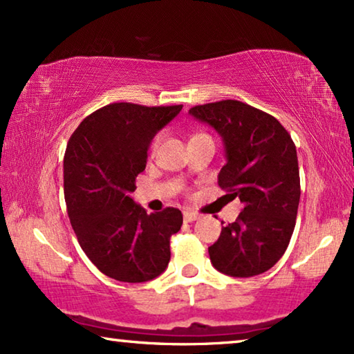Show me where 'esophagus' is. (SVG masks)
Returning a JSON list of instances; mask_svg holds the SVG:
<instances>
[{
  "instance_id": "1",
  "label": "esophagus",
  "mask_w": 354,
  "mask_h": 354,
  "mask_svg": "<svg viewBox=\"0 0 354 354\" xmlns=\"http://www.w3.org/2000/svg\"><path fill=\"white\" fill-rule=\"evenodd\" d=\"M183 219H185V222H193L196 219H200V216L196 214V212H192V211H185L183 212Z\"/></svg>"
}]
</instances>
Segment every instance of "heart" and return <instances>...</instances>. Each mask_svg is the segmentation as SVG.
Returning a JSON list of instances; mask_svg holds the SVG:
<instances>
[{"mask_svg": "<svg viewBox=\"0 0 354 354\" xmlns=\"http://www.w3.org/2000/svg\"><path fill=\"white\" fill-rule=\"evenodd\" d=\"M159 140H161V137H156V138H154V142H153V145H151V148H153V149H156V147L159 145Z\"/></svg>", "mask_w": 354, "mask_h": 354, "instance_id": "b5f03b06", "label": "heart"}]
</instances>
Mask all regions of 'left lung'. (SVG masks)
<instances>
[{"instance_id":"1","label":"left lung","mask_w":354,"mask_h":354,"mask_svg":"<svg viewBox=\"0 0 354 354\" xmlns=\"http://www.w3.org/2000/svg\"><path fill=\"white\" fill-rule=\"evenodd\" d=\"M193 118L222 137L225 166L219 187L243 205L235 222L222 227L211 263L230 277H253L282 258L292 239L299 205L297 147L274 115L236 100L195 106Z\"/></svg>"}]
</instances>
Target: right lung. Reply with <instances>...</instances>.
I'll return each mask as SVG.
<instances>
[{
  "label": "right lung",
  "mask_w": 354,
  "mask_h": 354,
  "mask_svg": "<svg viewBox=\"0 0 354 354\" xmlns=\"http://www.w3.org/2000/svg\"><path fill=\"white\" fill-rule=\"evenodd\" d=\"M182 111L176 106L113 103L82 120L64 154V198L71 225L88 259L119 282L156 279L171 259L182 212L147 214L132 200L154 135Z\"/></svg>",
  "instance_id": "1"
}]
</instances>
